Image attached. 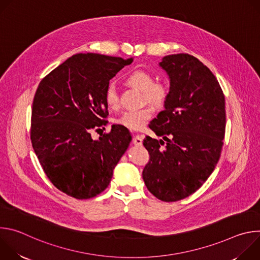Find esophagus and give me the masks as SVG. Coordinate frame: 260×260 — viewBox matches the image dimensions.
<instances>
[{
    "label": "esophagus",
    "instance_id": "esophagus-1",
    "mask_svg": "<svg viewBox=\"0 0 260 260\" xmlns=\"http://www.w3.org/2000/svg\"><path fill=\"white\" fill-rule=\"evenodd\" d=\"M142 143H143V136H142V135L136 136L135 139H134V144H135L136 146H141Z\"/></svg>",
    "mask_w": 260,
    "mask_h": 260
}]
</instances>
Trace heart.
Returning a JSON list of instances; mask_svg holds the SVG:
<instances>
[{
	"instance_id": "heart-1",
	"label": "heart",
	"mask_w": 260,
	"mask_h": 260,
	"mask_svg": "<svg viewBox=\"0 0 260 260\" xmlns=\"http://www.w3.org/2000/svg\"><path fill=\"white\" fill-rule=\"evenodd\" d=\"M125 83L131 87L141 90L143 92V100L149 102L157 108L164 107L169 101L170 87L168 83L162 80H154L153 75L149 72L143 70L132 72L126 76ZM104 100L107 107L111 110H115L119 107V98L112 85L106 88ZM152 115V108L144 107L140 110L125 111L120 116L114 119V123L129 129L138 131L146 124Z\"/></svg>"
}]
</instances>
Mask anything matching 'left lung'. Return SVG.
Returning <instances> with one entry per match:
<instances>
[{
	"label": "left lung",
	"mask_w": 260,
	"mask_h": 260,
	"mask_svg": "<svg viewBox=\"0 0 260 260\" xmlns=\"http://www.w3.org/2000/svg\"><path fill=\"white\" fill-rule=\"evenodd\" d=\"M159 66L170 78V98L149 127L166 141L147 136L150 159L146 187L162 202L196 192L213 173L225 134V99L214 74L197 57L167 55Z\"/></svg>",
	"instance_id": "1"
}]
</instances>
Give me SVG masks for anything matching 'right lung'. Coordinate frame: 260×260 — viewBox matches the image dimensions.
<instances>
[{
  "label": "right lung",
  "instance_id": "right-lung-1",
  "mask_svg": "<svg viewBox=\"0 0 260 260\" xmlns=\"http://www.w3.org/2000/svg\"><path fill=\"white\" fill-rule=\"evenodd\" d=\"M133 57L78 53L45 76L35 93L30 140L54 186L77 200L103 192L132 141L128 129L113 124L98 140L90 131L105 125L106 88Z\"/></svg>",
  "mask_w": 260,
  "mask_h": 260
}]
</instances>
